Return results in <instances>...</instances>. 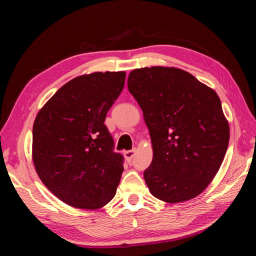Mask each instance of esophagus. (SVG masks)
Segmentation results:
<instances>
[{
    "label": "esophagus",
    "instance_id": "34e87169",
    "mask_svg": "<svg viewBox=\"0 0 256 256\" xmlns=\"http://www.w3.org/2000/svg\"><path fill=\"white\" fill-rule=\"evenodd\" d=\"M134 154H136V150H127V152H124V157H125V159L129 162V161H131V159L134 158Z\"/></svg>",
    "mask_w": 256,
    "mask_h": 256
}]
</instances>
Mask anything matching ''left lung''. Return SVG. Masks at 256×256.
I'll return each instance as SVG.
<instances>
[{
	"instance_id": "8db88e82",
	"label": "left lung",
	"mask_w": 256,
	"mask_h": 256,
	"mask_svg": "<svg viewBox=\"0 0 256 256\" xmlns=\"http://www.w3.org/2000/svg\"><path fill=\"white\" fill-rule=\"evenodd\" d=\"M128 90L150 130L154 156L144 180L152 194L171 204L200 194L230 141L218 94L188 72L164 66L134 69Z\"/></svg>"
}]
</instances>
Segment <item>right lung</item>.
<instances>
[{
    "mask_svg": "<svg viewBox=\"0 0 256 256\" xmlns=\"http://www.w3.org/2000/svg\"><path fill=\"white\" fill-rule=\"evenodd\" d=\"M125 78V72L76 76L36 115L32 143L36 173L69 206L94 210L115 196L124 158L113 152V138L104 122Z\"/></svg>",
    "mask_w": 256,
    "mask_h": 256,
    "instance_id": "obj_1",
    "label": "right lung"
}]
</instances>
